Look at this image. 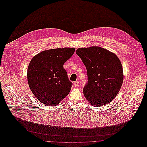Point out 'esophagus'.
<instances>
[{"mask_svg": "<svg viewBox=\"0 0 147 147\" xmlns=\"http://www.w3.org/2000/svg\"><path fill=\"white\" fill-rule=\"evenodd\" d=\"M78 84H79V82H78V81H75V82H74V85L76 86L78 85Z\"/></svg>", "mask_w": 147, "mask_h": 147, "instance_id": "obj_1", "label": "esophagus"}]
</instances>
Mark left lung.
<instances>
[{
    "mask_svg": "<svg viewBox=\"0 0 147 147\" xmlns=\"http://www.w3.org/2000/svg\"><path fill=\"white\" fill-rule=\"evenodd\" d=\"M86 67L88 82L84 96L96 107L110 103L117 95L123 80L122 64L118 57L104 48H79L76 51Z\"/></svg>",
    "mask_w": 147,
    "mask_h": 147,
    "instance_id": "1",
    "label": "left lung"
}]
</instances>
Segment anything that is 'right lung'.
<instances>
[{"instance_id":"obj_1","label":"right lung","mask_w":147,"mask_h":147,"mask_svg":"<svg viewBox=\"0 0 147 147\" xmlns=\"http://www.w3.org/2000/svg\"><path fill=\"white\" fill-rule=\"evenodd\" d=\"M75 50V48L70 47L47 50L31 60L27 72L28 84L42 104L56 106L69 93L72 83L63 65Z\"/></svg>"}]
</instances>
